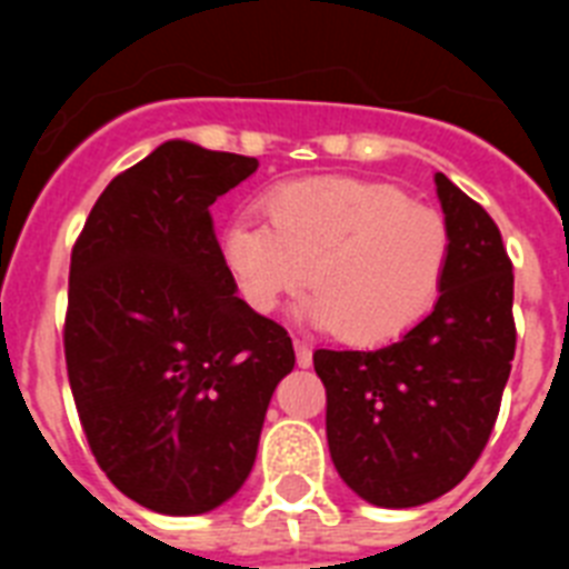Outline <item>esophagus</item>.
<instances>
[{"label":"esophagus","instance_id":"1","mask_svg":"<svg viewBox=\"0 0 569 569\" xmlns=\"http://www.w3.org/2000/svg\"><path fill=\"white\" fill-rule=\"evenodd\" d=\"M293 347H296V361H299V367H310V365H313V353H310V347L305 345V341L296 339Z\"/></svg>","mask_w":569,"mask_h":569}]
</instances>
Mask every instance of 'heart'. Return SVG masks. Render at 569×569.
<instances>
[{"label": "heart", "instance_id": "b5f03b06", "mask_svg": "<svg viewBox=\"0 0 569 569\" xmlns=\"http://www.w3.org/2000/svg\"><path fill=\"white\" fill-rule=\"evenodd\" d=\"M261 210L270 224L233 219L222 259L241 296L270 313L308 284L301 316L347 345H385L410 330L439 296L450 261L445 216L405 190L353 176L276 184Z\"/></svg>", "mask_w": 569, "mask_h": 569}]
</instances>
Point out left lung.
Listing matches in <instances>:
<instances>
[{
	"mask_svg": "<svg viewBox=\"0 0 569 569\" xmlns=\"http://www.w3.org/2000/svg\"><path fill=\"white\" fill-rule=\"evenodd\" d=\"M450 261L433 313L379 350H316L328 447L376 507H419L465 479L499 416L516 353L512 264L487 210L436 173Z\"/></svg>",
	"mask_w": 569,
	"mask_h": 569,
	"instance_id": "left-lung-1",
	"label": "left lung"
}]
</instances>
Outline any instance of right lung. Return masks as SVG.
<instances>
[{"mask_svg":"<svg viewBox=\"0 0 569 569\" xmlns=\"http://www.w3.org/2000/svg\"><path fill=\"white\" fill-rule=\"evenodd\" d=\"M259 162L170 139L104 188L70 253L64 361L99 467L136 505L199 516L253 470L288 330L236 296L210 204Z\"/></svg>","mask_w":569,"mask_h":569,"instance_id":"right-lung-1","label":"right lung"}]
</instances>
